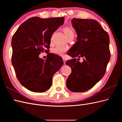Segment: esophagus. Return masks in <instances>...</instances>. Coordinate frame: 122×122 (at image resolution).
I'll list each match as a JSON object with an SVG mask.
<instances>
[{"instance_id": "esophagus-1", "label": "esophagus", "mask_w": 122, "mask_h": 122, "mask_svg": "<svg viewBox=\"0 0 122 122\" xmlns=\"http://www.w3.org/2000/svg\"><path fill=\"white\" fill-rule=\"evenodd\" d=\"M62 61H63V62H64V64L66 63V59L65 58H62Z\"/></svg>"}]
</instances>
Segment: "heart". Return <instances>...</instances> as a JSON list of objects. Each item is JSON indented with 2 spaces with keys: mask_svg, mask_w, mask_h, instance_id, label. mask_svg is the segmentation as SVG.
<instances>
[{
  "mask_svg": "<svg viewBox=\"0 0 122 122\" xmlns=\"http://www.w3.org/2000/svg\"><path fill=\"white\" fill-rule=\"evenodd\" d=\"M63 31L65 33V34L68 39L74 37V31L73 29L69 26H66L63 28ZM52 40V36L51 38V41ZM67 49L66 47H61V46H57L54 48L52 50L53 53L60 55V56H62L64 55V53L67 51Z\"/></svg>",
  "mask_w": 122,
  "mask_h": 122,
  "instance_id": "1",
  "label": "heart"
}]
</instances>
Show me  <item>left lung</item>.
I'll use <instances>...</instances> for the list:
<instances>
[{
  "mask_svg": "<svg viewBox=\"0 0 122 122\" xmlns=\"http://www.w3.org/2000/svg\"><path fill=\"white\" fill-rule=\"evenodd\" d=\"M72 23L77 41L68 53L73 58L66 62L72 69L66 86L73 92H83L91 89L105 74L110 58L109 37L94 20L74 18ZM76 57L84 61H77Z\"/></svg>",
  "mask_w": 122,
  "mask_h": 122,
  "instance_id": "1",
  "label": "left lung"
}]
</instances>
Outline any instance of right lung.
<instances>
[{
  "label": "right lung",
  "mask_w": 122,
  "mask_h": 122,
  "mask_svg": "<svg viewBox=\"0 0 122 122\" xmlns=\"http://www.w3.org/2000/svg\"><path fill=\"white\" fill-rule=\"evenodd\" d=\"M64 17L29 18L21 24L12 39V63L17 79L28 90L45 92L52 85V77L63 65L62 59L49 53L51 38ZM49 54L46 61L40 59L41 52Z\"/></svg>",
  "instance_id": "obj_1"
}]
</instances>
